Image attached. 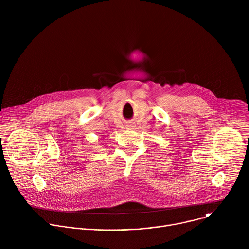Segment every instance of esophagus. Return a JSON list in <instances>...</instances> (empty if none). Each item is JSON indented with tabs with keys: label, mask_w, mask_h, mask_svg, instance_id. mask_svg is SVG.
<instances>
[{
	"label": "esophagus",
	"mask_w": 249,
	"mask_h": 249,
	"mask_svg": "<svg viewBox=\"0 0 249 249\" xmlns=\"http://www.w3.org/2000/svg\"><path fill=\"white\" fill-rule=\"evenodd\" d=\"M130 127H133V125H130Z\"/></svg>",
	"instance_id": "34e87169"
}]
</instances>
